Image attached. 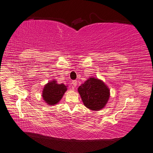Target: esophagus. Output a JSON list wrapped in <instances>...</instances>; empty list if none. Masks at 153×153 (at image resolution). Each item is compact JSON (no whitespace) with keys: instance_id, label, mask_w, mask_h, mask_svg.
<instances>
[{"instance_id":"34e87169","label":"esophagus","mask_w":153,"mask_h":153,"mask_svg":"<svg viewBox=\"0 0 153 153\" xmlns=\"http://www.w3.org/2000/svg\"><path fill=\"white\" fill-rule=\"evenodd\" d=\"M72 85L74 87H76L77 86V81L76 80H73L72 81Z\"/></svg>"}]
</instances>
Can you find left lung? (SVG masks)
<instances>
[{"mask_svg": "<svg viewBox=\"0 0 153 153\" xmlns=\"http://www.w3.org/2000/svg\"><path fill=\"white\" fill-rule=\"evenodd\" d=\"M78 92L84 105L93 110L102 109L110 97V91L105 84L93 77L81 85Z\"/></svg>", "mask_w": 153, "mask_h": 153, "instance_id": "obj_1", "label": "left lung"}]
</instances>
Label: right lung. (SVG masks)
Wrapping results in <instances>:
<instances>
[{"mask_svg": "<svg viewBox=\"0 0 153 153\" xmlns=\"http://www.w3.org/2000/svg\"><path fill=\"white\" fill-rule=\"evenodd\" d=\"M66 90L67 87L64 84H58L53 80L45 86L42 96L47 104L54 105L60 101Z\"/></svg>", "mask_w": 153, "mask_h": 153, "instance_id": "add662e5", "label": "right lung"}]
</instances>
